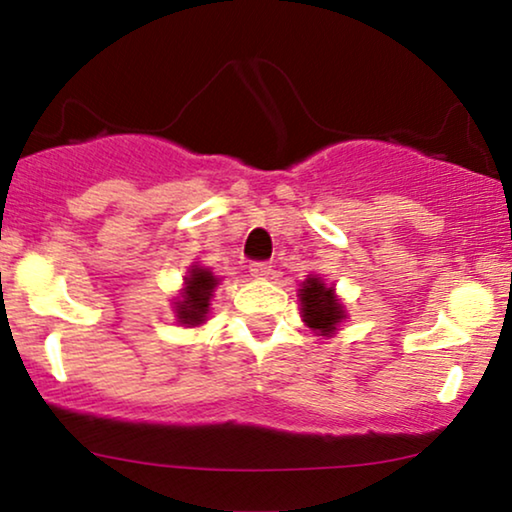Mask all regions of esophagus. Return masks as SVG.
<instances>
[{
	"mask_svg": "<svg viewBox=\"0 0 512 512\" xmlns=\"http://www.w3.org/2000/svg\"><path fill=\"white\" fill-rule=\"evenodd\" d=\"M250 274L255 278H269L274 274V269H271L269 262H252L250 264Z\"/></svg>",
	"mask_w": 512,
	"mask_h": 512,
	"instance_id": "34e87169",
	"label": "esophagus"
}]
</instances>
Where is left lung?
Segmentation results:
<instances>
[{"label": "left lung", "instance_id": "left-lung-1", "mask_svg": "<svg viewBox=\"0 0 512 512\" xmlns=\"http://www.w3.org/2000/svg\"><path fill=\"white\" fill-rule=\"evenodd\" d=\"M297 297L299 316L316 337H332L346 320V306L335 285H327L318 274L306 276V281L299 283Z\"/></svg>", "mask_w": 512, "mask_h": 512}]
</instances>
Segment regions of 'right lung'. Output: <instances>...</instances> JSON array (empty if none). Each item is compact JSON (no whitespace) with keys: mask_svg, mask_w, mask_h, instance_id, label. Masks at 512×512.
Segmentation results:
<instances>
[{"mask_svg":"<svg viewBox=\"0 0 512 512\" xmlns=\"http://www.w3.org/2000/svg\"><path fill=\"white\" fill-rule=\"evenodd\" d=\"M222 283L208 267L192 262L182 278V288L173 299V313L177 325L201 327L210 316V302L215 297V288Z\"/></svg>","mask_w":512,"mask_h":512,"instance_id":"right-lung-1","label":"right lung"}]
</instances>
